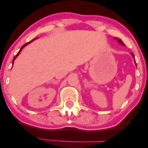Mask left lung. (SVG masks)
<instances>
[{"instance_id":"1","label":"left lung","mask_w":148,"mask_h":148,"mask_svg":"<svg viewBox=\"0 0 148 148\" xmlns=\"http://www.w3.org/2000/svg\"><path fill=\"white\" fill-rule=\"evenodd\" d=\"M115 39H116V40H117V41H118V43H120V45H122L125 46V44L123 43V41H122V40H120V39H118V38H117V37H115ZM132 56H133V58H134V53H132ZM134 62H135V64H136V63L135 59H134Z\"/></svg>"}]
</instances>
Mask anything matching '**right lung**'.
I'll use <instances>...</instances> for the list:
<instances>
[{
  "instance_id": "add662e5",
  "label": "right lung",
  "mask_w": 148,
  "mask_h": 148,
  "mask_svg": "<svg viewBox=\"0 0 148 148\" xmlns=\"http://www.w3.org/2000/svg\"><path fill=\"white\" fill-rule=\"evenodd\" d=\"M35 39H37V38H35V39H33V40H31V41H30V42H27V43H26V44H25V45H23V46H22V47H21V49H20L19 51H18V53H17V54H16V56H15L14 57V59H13V60H12V64H13V62H14V60H15V58H16V57H17L18 55H19L20 52H21V50H22V49H23V48H24V47H25V46H26V45H28V44H30V42H33V40H35Z\"/></svg>"
}]
</instances>
